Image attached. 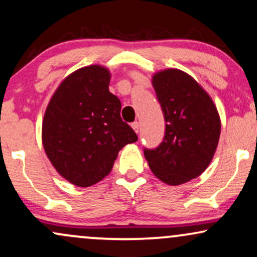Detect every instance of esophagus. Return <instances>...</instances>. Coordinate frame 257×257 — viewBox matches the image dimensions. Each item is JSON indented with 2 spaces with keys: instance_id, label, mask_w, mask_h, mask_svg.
Segmentation results:
<instances>
[{
  "instance_id": "esophagus-1",
  "label": "esophagus",
  "mask_w": 257,
  "mask_h": 257,
  "mask_svg": "<svg viewBox=\"0 0 257 257\" xmlns=\"http://www.w3.org/2000/svg\"><path fill=\"white\" fill-rule=\"evenodd\" d=\"M132 128L134 129V132L138 134L139 129H140V124H139V122H133V123H132Z\"/></svg>"
}]
</instances>
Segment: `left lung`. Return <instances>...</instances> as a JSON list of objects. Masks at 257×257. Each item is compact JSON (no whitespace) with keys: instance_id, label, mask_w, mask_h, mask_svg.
I'll list each match as a JSON object with an SVG mask.
<instances>
[{"instance_id":"obj_1","label":"left lung","mask_w":257,"mask_h":257,"mask_svg":"<svg viewBox=\"0 0 257 257\" xmlns=\"http://www.w3.org/2000/svg\"><path fill=\"white\" fill-rule=\"evenodd\" d=\"M152 85L164 113L166 134L157 149L144 155L161 181L182 185L210 164L221 133L219 112L204 88L179 69L156 72Z\"/></svg>"}]
</instances>
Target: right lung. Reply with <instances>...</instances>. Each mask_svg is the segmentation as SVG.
Wrapping results in <instances>:
<instances>
[{"label": "right lung", "mask_w": 257, "mask_h": 257, "mask_svg": "<svg viewBox=\"0 0 257 257\" xmlns=\"http://www.w3.org/2000/svg\"><path fill=\"white\" fill-rule=\"evenodd\" d=\"M111 73L101 65L81 67L63 79L42 122V144L65 180L88 187L110 174L119 150L138 140L120 118V101L108 90Z\"/></svg>", "instance_id": "1"}]
</instances>
